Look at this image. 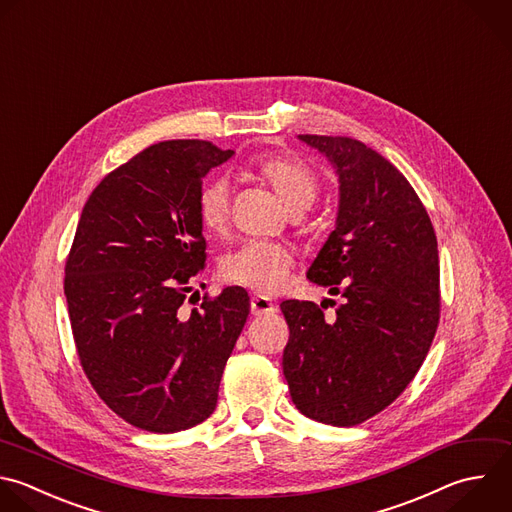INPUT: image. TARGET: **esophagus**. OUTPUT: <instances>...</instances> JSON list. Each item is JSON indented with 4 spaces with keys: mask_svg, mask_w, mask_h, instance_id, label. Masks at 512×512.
<instances>
[{
    "mask_svg": "<svg viewBox=\"0 0 512 512\" xmlns=\"http://www.w3.org/2000/svg\"><path fill=\"white\" fill-rule=\"evenodd\" d=\"M250 310H252L254 316H264V314H272L276 310V306L264 296H252Z\"/></svg>",
    "mask_w": 512,
    "mask_h": 512,
    "instance_id": "1",
    "label": "esophagus"
}]
</instances>
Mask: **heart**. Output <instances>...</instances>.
I'll return each mask as SVG.
<instances>
[{
	"instance_id": "b5f03b06",
	"label": "heart",
	"mask_w": 512,
	"mask_h": 512,
	"mask_svg": "<svg viewBox=\"0 0 512 512\" xmlns=\"http://www.w3.org/2000/svg\"><path fill=\"white\" fill-rule=\"evenodd\" d=\"M258 174L272 186L290 210L308 208L318 194L316 174L300 160L270 156L258 162ZM230 214V184L226 178L210 180L198 194V218L208 232H222ZM292 268V252L280 244L250 240L222 258L220 274L226 282L258 294L280 292Z\"/></svg>"
}]
</instances>
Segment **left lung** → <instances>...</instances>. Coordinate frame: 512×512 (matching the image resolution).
<instances>
[{
    "mask_svg": "<svg viewBox=\"0 0 512 512\" xmlns=\"http://www.w3.org/2000/svg\"><path fill=\"white\" fill-rule=\"evenodd\" d=\"M298 138L328 158L340 184L336 228L306 276L344 302L332 320L322 304H280L290 328L282 368L304 416L354 426L392 404L428 354L440 318L436 234L378 152L344 136Z\"/></svg>",
    "mask_w": 512,
    "mask_h": 512,
    "instance_id": "left-lung-1",
    "label": "left lung"
}]
</instances>
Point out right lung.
I'll use <instances>...</instances> for the list:
<instances>
[{
  "label": "right lung",
  "mask_w": 512,
  "mask_h": 512,
  "mask_svg": "<svg viewBox=\"0 0 512 512\" xmlns=\"http://www.w3.org/2000/svg\"><path fill=\"white\" fill-rule=\"evenodd\" d=\"M232 154L204 140L146 148L96 186L66 260L82 368L120 418L148 432L186 430L214 412L250 314L240 286L180 310L206 264L202 178Z\"/></svg>",
  "instance_id": "right-lung-1"
}]
</instances>
